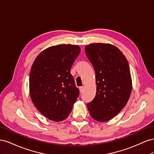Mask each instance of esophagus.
Here are the masks:
<instances>
[{
  "mask_svg": "<svg viewBox=\"0 0 154 154\" xmlns=\"http://www.w3.org/2000/svg\"><path fill=\"white\" fill-rule=\"evenodd\" d=\"M83 89H84V87H80V91L81 93L83 92Z\"/></svg>",
  "mask_w": 154,
  "mask_h": 154,
  "instance_id": "1",
  "label": "esophagus"
}]
</instances>
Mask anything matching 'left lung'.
Segmentation results:
<instances>
[{
	"label": "left lung",
	"instance_id": "1",
	"mask_svg": "<svg viewBox=\"0 0 154 154\" xmlns=\"http://www.w3.org/2000/svg\"><path fill=\"white\" fill-rule=\"evenodd\" d=\"M96 73L95 97L87 104L91 117L100 122L113 118L127 103L132 82L127 60L110 44L94 43L85 48Z\"/></svg>",
	"mask_w": 154,
	"mask_h": 154
}]
</instances>
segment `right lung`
<instances>
[{
	"label": "right lung",
	"mask_w": 154,
	"mask_h": 154,
	"mask_svg": "<svg viewBox=\"0 0 154 154\" xmlns=\"http://www.w3.org/2000/svg\"><path fill=\"white\" fill-rule=\"evenodd\" d=\"M80 52L76 45L51 46L37 56L31 66V100L42 114L53 122L68 117L79 96L70 72Z\"/></svg>",
	"instance_id": "obj_1"
}]
</instances>
